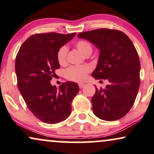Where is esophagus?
<instances>
[{"mask_svg": "<svg viewBox=\"0 0 154 154\" xmlns=\"http://www.w3.org/2000/svg\"><path fill=\"white\" fill-rule=\"evenodd\" d=\"M85 86V84H83V83H79V87L80 89H82V87H84Z\"/></svg>", "mask_w": 154, "mask_h": 154, "instance_id": "1", "label": "esophagus"}]
</instances>
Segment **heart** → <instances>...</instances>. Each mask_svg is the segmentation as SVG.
Instances as JSON below:
<instances>
[{"label": "heart", "instance_id": "obj_1", "mask_svg": "<svg viewBox=\"0 0 154 154\" xmlns=\"http://www.w3.org/2000/svg\"><path fill=\"white\" fill-rule=\"evenodd\" d=\"M75 45L84 55L89 56L92 52V45L87 40H81L75 42ZM68 49L66 46H63L58 50L57 58L60 65H65L67 63V55ZM90 67L87 65L72 66L65 71V77L74 82H82L86 79L87 74L90 71Z\"/></svg>", "mask_w": 154, "mask_h": 154}]
</instances>
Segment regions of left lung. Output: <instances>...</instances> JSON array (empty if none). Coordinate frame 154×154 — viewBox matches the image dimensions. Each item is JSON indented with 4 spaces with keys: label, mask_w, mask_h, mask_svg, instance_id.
Instances as JSON below:
<instances>
[{
    "label": "left lung",
    "mask_w": 154,
    "mask_h": 154,
    "mask_svg": "<svg viewBox=\"0 0 154 154\" xmlns=\"http://www.w3.org/2000/svg\"><path fill=\"white\" fill-rule=\"evenodd\" d=\"M100 50L98 63L91 74L96 79H108L105 89H97L91 98L95 116L115 121L125 116L133 106L140 85V61L133 42L123 32L100 28L80 32Z\"/></svg>",
    "instance_id": "8db88e82"
}]
</instances>
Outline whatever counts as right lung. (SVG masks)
<instances>
[{
    "label": "right lung",
    "instance_id": "right-lung-1",
    "mask_svg": "<svg viewBox=\"0 0 154 154\" xmlns=\"http://www.w3.org/2000/svg\"><path fill=\"white\" fill-rule=\"evenodd\" d=\"M75 35H33L23 42L15 58L19 91L32 114L45 123H59L70 115L71 103L79 91L78 85L73 82L63 83L59 88L50 83L60 68L58 50Z\"/></svg>",
    "mask_w": 154,
    "mask_h": 154
}]
</instances>
